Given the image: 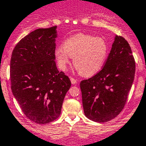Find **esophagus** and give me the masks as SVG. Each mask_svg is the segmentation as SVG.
<instances>
[{"label": "esophagus", "mask_w": 146, "mask_h": 146, "mask_svg": "<svg viewBox=\"0 0 146 146\" xmlns=\"http://www.w3.org/2000/svg\"><path fill=\"white\" fill-rule=\"evenodd\" d=\"M70 81H71V83L73 85H75V84L77 83V80L76 79H74L73 78H70Z\"/></svg>", "instance_id": "obj_1"}]
</instances>
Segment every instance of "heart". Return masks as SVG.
I'll return each mask as SVG.
<instances>
[{
    "label": "heart",
    "instance_id": "1",
    "mask_svg": "<svg viewBox=\"0 0 146 146\" xmlns=\"http://www.w3.org/2000/svg\"><path fill=\"white\" fill-rule=\"evenodd\" d=\"M108 50V45L102 38L78 33L66 40L63 47H57L54 56L61 70L66 68L73 57V65L80 74L89 77L102 68Z\"/></svg>",
    "mask_w": 146,
    "mask_h": 146
}]
</instances>
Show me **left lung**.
<instances>
[{"label": "left lung", "instance_id": "1", "mask_svg": "<svg viewBox=\"0 0 146 146\" xmlns=\"http://www.w3.org/2000/svg\"><path fill=\"white\" fill-rule=\"evenodd\" d=\"M135 68L129 44L123 37L116 36L103 68L80 84L86 117L97 122L117 117L127 102Z\"/></svg>", "mask_w": 146, "mask_h": 146}]
</instances>
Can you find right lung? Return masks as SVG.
<instances>
[{"label":"right lung","instance_id":"1","mask_svg":"<svg viewBox=\"0 0 146 146\" xmlns=\"http://www.w3.org/2000/svg\"><path fill=\"white\" fill-rule=\"evenodd\" d=\"M56 29L55 26L31 32L15 46L10 61L12 94L24 115L42 125L59 117L71 85L54 61Z\"/></svg>","mask_w":146,"mask_h":146}]
</instances>
